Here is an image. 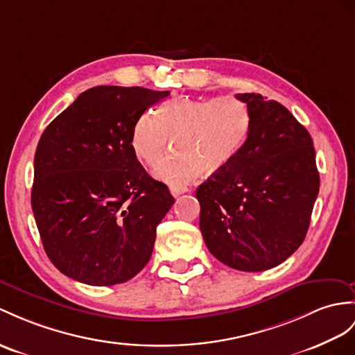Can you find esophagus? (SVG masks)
<instances>
[{"mask_svg": "<svg viewBox=\"0 0 355 355\" xmlns=\"http://www.w3.org/2000/svg\"><path fill=\"white\" fill-rule=\"evenodd\" d=\"M188 191V188L187 187H184V185H178V184H171L170 185V193L175 196V197H178V196H180V194H184V193H187Z\"/></svg>", "mask_w": 355, "mask_h": 355, "instance_id": "34e87169", "label": "esophagus"}]
</instances>
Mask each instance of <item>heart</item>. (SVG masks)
I'll use <instances>...</instances> for the list:
<instances>
[{
    "label": "heart",
    "instance_id": "b5f03b06",
    "mask_svg": "<svg viewBox=\"0 0 355 355\" xmlns=\"http://www.w3.org/2000/svg\"><path fill=\"white\" fill-rule=\"evenodd\" d=\"M248 128V108L236 98H176L162 103L158 114L146 111L135 120L131 144L138 158L157 166L173 140L178 155L157 173L168 182H189L198 173L211 176L226 167L244 144Z\"/></svg>",
    "mask_w": 355,
    "mask_h": 355
}]
</instances>
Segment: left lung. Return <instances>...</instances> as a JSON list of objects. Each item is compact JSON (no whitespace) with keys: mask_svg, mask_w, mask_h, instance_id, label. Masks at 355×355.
<instances>
[{"mask_svg":"<svg viewBox=\"0 0 355 355\" xmlns=\"http://www.w3.org/2000/svg\"><path fill=\"white\" fill-rule=\"evenodd\" d=\"M247 103V140L226 167L197 188L207 250L239 271L280 265L302 244L319 193L307 129L277 101L238 93Z\"/></svg>","mask_w":355,"mask_h":355,"instance_id":"left-lung-1","label":"left lung"}]
</instances>
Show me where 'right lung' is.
Masks as SVG:
<instances>
[{
    "mask_svg": "<svg viewBox=\"0 0 355 355\" xmlns=\"http://www.w3.org/2000/svg\"><path fill=\"white\" fill-rule=\"evenodd\" d=\"M168 94L99 85L43 131L31 207L49 261L67 277L112 286L149 262L175 198L137 159L131 134L135 120Z\"/></svg>",
    "mask_w": 355,
    "mask_h": 355,
    "instance_id": "1",
    "label": "right lung"
}]
</instances>
